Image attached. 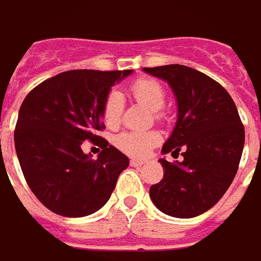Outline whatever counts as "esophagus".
I'll return each instance as SVG.
<instances>
[{
  "label": "esophagus",
  "mask_w": 261,
  "mask_h": 261,
  "mask_svg": "<svg viewBox=\"0 0 261 261\" xmlns=\"http://www.w3.org/2000/svg\"><path fill=\"white\" fill-rule=\"evenodd\" d=\"M130 165H131V166H134V167H140V166H143L144 163H143V162H140V160H136V159H133V160H130Z\"/></svg>",
  "instance_id": "34e87169"
}]
</instances>
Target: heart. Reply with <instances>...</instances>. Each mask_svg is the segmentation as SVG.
Listing matches in <instances>:
<instances>
[{
	"instance_id": "heart-1",
	"label": "heart",
	"mask_w": 261,
	"mask_h": 261,
	"mask_svg": "<svg viewBox=\"0 0 261 261\" xmlns=\"http://www.w3.org/2000/svg\"><path fill=\"white\" fill-rule=\"evenodd\" d=\"M131 94L139 101L144 103L159 120L165 118V113L162 111L166 102V91L158 81L150 77H140L131 85ZM124 102L122 96L118 92H110L103 102L102 115L103 121L108 127H117L122 118ZM162 141L160 133L156 130L146 131H124L115 137V146L124 151L125 154L133 158H144Z\"/></svg>"
}]
</instances>
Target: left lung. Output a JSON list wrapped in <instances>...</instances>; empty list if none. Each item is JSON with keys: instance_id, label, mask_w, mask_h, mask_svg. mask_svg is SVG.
<instances>
[{"instance_id": "8db88e82", "label": "left lung", "mask_w": 261, "mask_h": 261, "mask_svg": "<svg viewBox=\"0 0 261 261\" xmlns=\"http://www.w3.org/2000/svg\"><path fill=\"white\" fill-rule=\"evenodd\" d=\"M165 79L177 99V122L162 148L182 162L160 159L165 175L150 188L162 212L192 218L212 208L227 192L244 147V125L225 88L196 69L184 65L144 68Z\"/></svg>"}]
</instances>
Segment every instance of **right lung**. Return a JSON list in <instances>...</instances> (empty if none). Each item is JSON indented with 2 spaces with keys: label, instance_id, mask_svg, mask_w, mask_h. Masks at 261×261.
Wrapping results in <instances>:
<instances>
[{
  "label": "right lung",
  "instance_id": "obj_1",
  "mask_svg": "<svg viewBox=\"0 0 261 261\" xmlns=\"http://www.w3.org/2000/svg\"><path fill=\"white\" fill-rule=\"evenodd\" d=\"M127 70L77 69L46 79L20 107L14 144L30 186L47 210L86 217L110 199L128 158L98 136L105 128L103 102ZM88 139L101 147L98 159L82 151Z\"/></svg>",
  "mask_w": 261,
  "mask_h": 261
}]
</instances>
